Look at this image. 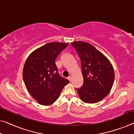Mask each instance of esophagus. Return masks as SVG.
<instances>
[{"label":"esophagus","instance_id":"esophagus-1","mask_svg":"<svg viewBox=\"0 0 134 134\" xmlns=\"http://www.w3.org/2000/svg\"><path fill=\"white\" fill-rule=\"evenodd\" d=\"M68 79H69L70 81H71V76H70L68 77Z\"/></svg>","mask_w":134,"mask_h":134}]
</instances>
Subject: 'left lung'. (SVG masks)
I'll list each match as a JSON object with an SVG mask.
<instances>
[{
	"mask_svg": "<svg viewBox=\"0 0 134 134\" xmlns=\"http://www.w3.org/2000/svg\"><path fill=\"white\" fill-rule=\"evenodd\" d=\"M71 45L81 59L83 83L77 89L83 102L95 103L110 92L115 74L111 62L96 48L83 41H74Z\"/></svg>",
	"mask_w": 134,
	"mask_h": 134,
	"instance_id": "obj_1",
	"label": "left lung"
}]
</instances>
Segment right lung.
Listing matches in <instances>:
<instances>
[{
  "mask_svg": "<svg viewBox=\"0 0 134 134\" xmlns=\"http://www.w3.org/2000/svg\"><path fill=\"white\" fill-rule=\"evenodd\" d=\"M69 43L52 42L30 54L23 70V78L29 93L39 104L50 105L58 99L69 81L59 76L55 60Z\"/></svg>",
  "mask_w": 134,
  "mask_h": 134,
  "instance_id": "right-lung-1",
  "label": "right lung"
}]
</instances>
